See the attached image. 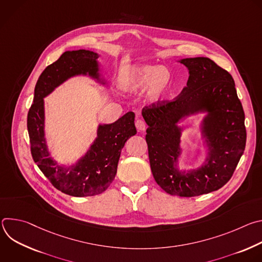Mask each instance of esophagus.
<instances>
[{
  "label": "esophagus",
  "mask_w": 262,
  "mask_h": 262,
  "mask_svg": "<svg viewBox=\"0 0 262 262\" xmlns=\"http://www.w3.org/2000/svg\"><path fill=\"white\" fill-rule=\"evenodd\" d=\"M136 127H137V129L139 132H144L146 129V123H145V121L141 117H139L136 120Z\"/></svg>",
  "instance_id": "34e87169"
}]
</instances>
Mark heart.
I'll return each mask as SVG.
<instances>
[{
    "instance_id": "heart-1",
    "label": "heart",
    "mask_w": 262,
    "mask_h": 262,
    "mask_svg": "<svg viewBox=\"0 0 262 262\" xmlns=\"http://www.w3.org/2000/svg\"><path fill=\"white\" fill-rule=\"evenodd\" d=\"M171 84V74L163 66L145 65L134 68L121 81V87L136 92L148 87V96L152 101L161 99Z\"/></svg>"
}]
</instances>
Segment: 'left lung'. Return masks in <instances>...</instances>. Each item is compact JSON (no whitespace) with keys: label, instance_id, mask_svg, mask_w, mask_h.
<instances>
[{"label":"left lung","instance_id":"8db88e82","mask_svg":"<svg viewBox=\"0 0 262 262\" xmlns=\"http://www.w3.org/2000/svg\"><path fill=\"white\" fill-rule=\"evenodd\" d=\"M186 87L172 100L146 105L142 115L148 124L146 142L150 168L157 183L170 195L195 197L221 189L232 177L247 140L245 113L231 74L204 57L186 58ZM207 110L204 123L210 156L205 165L188 173L174 166L179 156L180 129L184 116Z\"/></svg>","mask_w":262,"mask_h":262}]
</instances>
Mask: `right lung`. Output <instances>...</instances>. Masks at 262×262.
I'll list each match as a JSON object with an SVG mask.
<instances>
[{
  "label": "right lung",
  "instance_id": "obj_1",
  "mask_svg": "<svg viewBox=\"0 0 262 262\" xmlns=\"http://www.w3.org/2000/svg\"><path fill=\"white\" fill-rule=\"evenodd\" d=\"M97 58L96 53L86 50L65 52L40 74L34 90V102L28 113L27 126L34 162L57 190L73 197L104 192L115 178L121 149L137 134L135 113L128 112L114 123L99 125L96 140L76 165L62 168L49 157L45 139L43 97L77 74H89L99 79Z\"/></svg>",
  "mask_w": 262,
  "mask_h": 262
}]
</instances>
